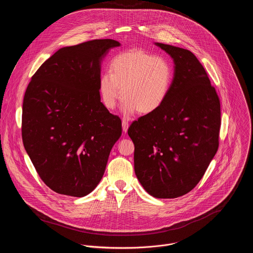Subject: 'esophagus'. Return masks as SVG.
<instances>
[{"mask_svg": "<svg viewBox=\"0 0 253 253\" xmlns=\"http://www.w3.org/2000/svg\"><path fill=\"white\" fill-rule=\"evenodd\" d=\"M122 126H123V130H124L125 132H126L127 129H128V122H127L126 120H123Z\"/></svg>", "mask_w": 253, "mask_h": 253, "instance_id": "34e87169", "label": "esophagus"}]
</instances>
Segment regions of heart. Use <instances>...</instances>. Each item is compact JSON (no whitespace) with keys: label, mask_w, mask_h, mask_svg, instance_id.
<instances>
[{"label":"heart","mask_w":253,"mask_h":253,"mask_svg":"<svg viewBox=\"0 0 253 253\" xmlns=\"http://www.w3.org/2000/svg\"><path fill=\"white\" fill-rule=\"evenodd\" d=\"M172 79L173 70L168 58L132 49L114 57L111 71L100 77L99 92L108 109L115 108L124 96L123 112L126 115H131L137 110L149 114L165 103Z\"/></svg>","instance_id":"b5f03b06"}]
</instances>
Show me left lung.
Returning a JSON list of instances; mask_svg holds the SVG:
<instances>
[{
	"label": "left lung",
	"instance_id": "obj_1",
	"mask_svg": "<svg viewBox=\"0 0 253 253\" xmlns=\"http://www.w3.org/2000/svg\"><path fill=\"white\" fill-rule=\"evenodd\" d=\"M174 61V77L161 108L134 121V171L146 192L178 198L202 179L219 146L220 100L208 73L190 50L156 42Z\"/></svg>",
	"mask_w": 253,
	"mask_h": 253
}]
</instances>
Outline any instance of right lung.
<instances>
[{"label":"right lung","instance_id":"right-lung-1","mask_svg":"<svg viewBox=\"0 0 253 253\" xmlns=\"http://www.w3.org/2000/svg\"><path fill=\"white\" fill-rule=\"evenodd\" d=\"M115 40L62 47L33 75L22 106V140L37 172L52 191L72 197L101 180L122 121L100 101L101 61Z\"/></svg>","mask_w":253,"mask_h":253}]
</instances>
